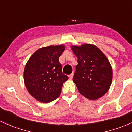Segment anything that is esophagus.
Instances as JSON below:
<instances>
[{"label": "esophagus", "mask_w": 132, "mask_h": 132, "mask_svg": "<svg viewBox=\"0 0 132 132\" xmlns=\"http://www.w3.org/2000/svg\"><path fill=\"white\" fill-rule=\"evenodd\" d=\"M68 77H69V79H70V80L72 79L73 77V73H71V75H70L68 76Z\"/></svg>", "instance_id": "34e87169"}]
</instances>
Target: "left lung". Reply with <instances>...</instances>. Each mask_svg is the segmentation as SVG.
Here are the masks:
<instances>
[{
    "label": "left lung",
    "instance_id": "8db88e82",
    "mask_svg": "<svg viewBox=\"0 0 132 132\" xmlns=\"http://www.w3.org/2000/svg\"><path fill=\"white\" fill-rule=\"evenodd\" d=\"M78 60L73 78L78 91L91 100L103 96L109 91L112 80V68L106 55L93 44L72 45Z\"/></svg>",
    "mask_w": 132,
    "mask_h": 132
}]
</instances>
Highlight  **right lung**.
<instances>
[{
  "instance_id": "obj_1",
  "label": "right lung",
  "mask_w": 132,
  "mask_h": 132,
  "mask_svg": "<svg viewBox=\"0 0 132 132\" xmlns=\"http://www.w3.org/2000/svg\"><path fill=\"white\" fill-rule=\"evenodd\" d=\"M64 45H50L37 50L26 63L23 80L29 94L42 103L57 99L62 85L68 77L62 73L59 57L62 55Z\"/></svg>"
}]
</instances>
